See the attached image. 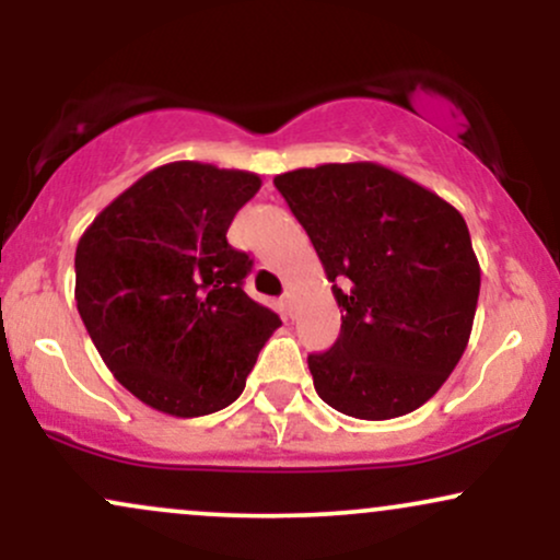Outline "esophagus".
Masks as SVG:
<instances>
[{
  "label": "esophagus",
  "mask_w": 560,
  "mask_h": 560,
  "mask_svg": "<svg viewBox=\"0 0 560 560\" xmlns=\"http://www.w3.org/2000/svg\"><path fill=\"white\" fill-rule=\"evenodd\" d=\"M281 307H284V316H289V318L294 316V294L292 292H284V298H281Z\"/></svg>",
  "instance_id": "esophagus-1"
}]
</instances>
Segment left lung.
<instances>
[{
  "label": "left lung",
  "instance_id": "obj_1",
  "mask_svg": "<svg viewBox=\"0 0 560 560\" xmlns=\"http://www.w3.org/2000/svg\"><path fill=\"white\" fill-rule=\"evenodd\" d=\"M311 236L342 331L307 355L318 397L387 421L421 408L464 355L481 271L464 215L378 163H326L273 178Z\"/></svg>",
  "mask_w": 560,
  "mask_h": 560
}]
</instances>
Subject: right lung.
<instances>
[{
	"instance_id": "1",
	"label": "right lung",
	"mask_w": 560,
	"mask_h": 560,
	"mask_svg": "<svg viewBox=\"0 0 560 560\" xmlns=\"http://www.w3.org/2000/svg\"><path fill=\"white\" fill-rule=\"evenodd\" d=\"M260 189L249 171L160 165L94 218L75 247V305L113 376L160 413L195 419L242 395L281 320L247 298L226 231Z\"/></svg>"
}]
</instances>
